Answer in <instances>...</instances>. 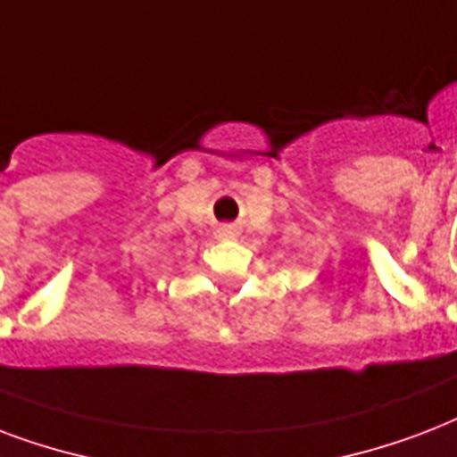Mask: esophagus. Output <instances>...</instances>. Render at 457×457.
<instances>
[{
	"instance_id": "34e87169",
	"label": "esophagus",
	"mask_w": 457,
	"mask_h": 457,
	"mask_svg": "<svg viewBox=\"0 0 457 457\" xmlns=\"http://www.w3.org/2000/svg\"><path fill=\"white\" fill-rule=\"evenodd\" d=\"M239 235V232H237L235 228H220V232H218V237H220V239H235V237Z\"/></svg>"
}]
</instances>
